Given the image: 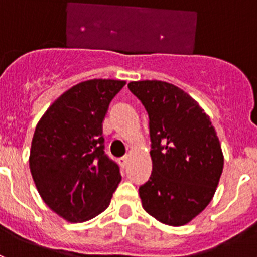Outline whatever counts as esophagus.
Returning a JSON list of instances; mask_svg holds the SVG:
<instances>
[{
	"label": "esophagus",
	"instance_id": "1",
	"mask_svg": "<svg viewBox=\"0 0 257 257\" xmlns=\"http://www.w3.org/2000/svg\"><path fill=\"white\" fill-rule=\"evenodd\" d=\"M118 163H119V165L122 166V167H126L127 166V163H128V157L127 156H123V157H121V158H119V160H118Z\"/></svg>",
	"mask_w": 257,
	"mask_h": 257
}]
</instances>
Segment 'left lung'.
I'll return each instance as SVG.
<instances>
[{
  "label": "left lung",
  "instance_id": "obj_1",
  "mask_svg": "<svg viewBox=\"0 0 257 257\" xmlns=\"http://www.w3.org/2000/svg\"><path fill=\"white\" fill-rule=\"evenodd\" d=\"M149 117L152 175L139 188L142 205L166 225H185L205 210L224 166L210 117L192 96L169 82L128 83Z\"/></svg>",
  "mask_w": 257,
  "mask_h": 257
}]
</instances>
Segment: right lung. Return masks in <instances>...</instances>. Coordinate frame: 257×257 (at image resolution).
<instances>
[{
	"instance_id": "right-lung-1",
	"label": "right lung",
	"mask_w": 257,
	"mask_h": 257,
	"mask_svg": "<svg viewBox=\"0 0 257 257\" xmlns=\"http://www.w3.org/2000/svg\"><path fill=\"white\" fill-rule=\"evenodd\" d=\"M124 85L115 79L78 83L36 126L32 178L45 203L67 221L83 222L103 212L121 181L119 167L104 152L103 121Z\"/></svg>"
}]
</instances>
